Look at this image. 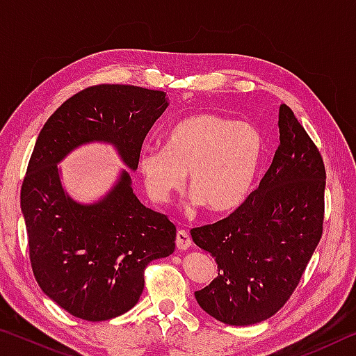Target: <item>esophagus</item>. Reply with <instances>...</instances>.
<instances>
[{"label": "esophagus", "mask_w": 356, "mask_h": 356, "mask_svg": "<svg viewBox=\"0 0 356 356\" xmlns=\"http://www.w3.org/2000/svg\"><path fill=\"white\" fill-rule=\"evenodd\" d=\"M176 245L179 250H186L191 245V237L188 236V232L185 231H177L176 234Z\"/></svg>", "instance_id": "esophagus-1"}]
</instances>
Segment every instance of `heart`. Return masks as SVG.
Segmentation results:
<instances>
[{"instance_id": "1", "label": "heart", "mask_w": 356, "mask_h": 356, "mask_svg": "<svg viewBox=\"0 0 356 356\" xmlns=\"http://www.w3.org/2000/svg\"><path fill=\"white\" fill-rule=\"evenodd\" d=\"M261 155L262 136L254 125L202 113L174 125L165 149L144 147L138 170L154 201L170 200L186 174L191 202L226 213L250 195Z\"/></svg>"}]
</instances>
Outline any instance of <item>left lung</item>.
Here are the masks:
<instances>
[{
	"instance_id": "1",
	"label": "left lung",
	"mask_w": 356,
	"mask_h": 356,
	"mask_svg": "<svg viewBox=\"0 0 356 356\" xmlns=\"http://www.w3.org/2000/svg\"><path fill=\"white\" fill-rule=\"evenodd\" d=\"M280 146L257 188L227 218L191 229L218 275L195 298L216 321L236 327L276 314L297 287L322 237L325 166L286 104Z\"/></svg>"
}]
</instances>
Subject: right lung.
<instances>
[{"label":"right lung","mask_w":356,"mask_h":356,"mask_svg":"<svg viewBox=\"0 0 356 356\" xmlns=\"http://www.w3.org/2000/svg\"><path fill=\"white\" fill-rule=\"evenodd\" d=\"M166 92L129 84L88 88L65 100L35 141L20 207L35 281L64 311L89 322L134 308L144 268L176 248V226L138 200L131 171L149 130L166 111ZM110 143L128 170L94 203L74 200L57 165L75 148Z\"/></svg>","instance_id":"1"}]
</instances>
